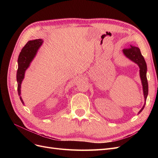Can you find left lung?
Masks as SVG:
<instances>
[{"label":"left lung","mask_w":158,"mask_h":158,"mask_svg":"<svg viewBox=\"0 0 158 158\" xmlns=\"http://www.w3.org/2000/svg\"><path fill=\"white\" fill-rule=\"evenodd\" d=\"M123 52L127 57H128V59H130L131 60L136 63L140 67V76L142 80V84L143 85V91H144V95L145 98V103L144 105V106L142 107V108L139 111L140 113L145 107L146 98L148 94V84L146 77V63L144 58L142 55L140 50L138 47L131 45V47H129V48L124 49Z\"/></svg>","instance_id":"obj_1"}]
</instances>
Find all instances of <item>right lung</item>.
<instances>
[{
    "label": "right lung",
    "instance_id": "right-lung-1",
    "mask_svg": "<svg viewBox=\"0 0 158 158\" xmlns=\"http://www.w3.org/2000/svg\"><path fill=\"white\" fill-rule=\"evenodd\" d=\"M43 43V40L41 39L29 41L25 46L23 47L20 55L18 56V69L17 70L16 79L18 82V95H20V88L21 83L24 78V74L26 70L30 66V64L35 56L37 50L39 49ZM22 103L23 104V100L20 97Z\"/></svg>",
    "mask_w": 158,
    "mask_h": 158
}]
</instances>
